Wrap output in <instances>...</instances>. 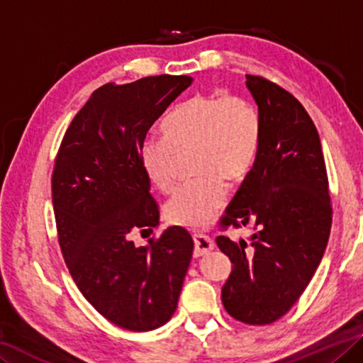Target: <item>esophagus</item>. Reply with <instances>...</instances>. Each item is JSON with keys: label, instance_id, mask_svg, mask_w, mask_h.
<instances>
[{"label": "esophagus", "instance_id": "1", "mask_svg": "<svg viewBox=\"0 0 363 363\" xmlns=\"http://www.w3.org/2000/svg\"><path fill=\"white\" fill-rule=\"evenodd\" d=\"M194 244H195V250H194L195 257L206 255L208 252L215 249V242H213V239L205 234H194Z\"/></svg>", "mask_w": 363, "mask_h": 363}]
</instances>
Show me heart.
<instances>
[{
  "label": "heart",
  "instance_id": "b5f03b06",
  "mask_svg": "<svg viewBox=\"0 0 363 363\" xmlns=\"http://www.w3.org/2000/svg\"><path fill=\"white\" fill-rule=\"evenodd\" d=\"M163 139H148L139 148L147 181L163 194L176 187L177 155L194 150L192 171L199 174L174 194L166 218L177 226L199 229L211 223L224 203V181L249 174L260 145L257 109L240 96L199 94L177 106L161 123Z\"/></svg>",
  "mask_w": 363,
  "mask_h": 363
}]
</instances>
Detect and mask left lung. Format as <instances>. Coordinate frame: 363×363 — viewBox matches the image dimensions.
I'll return each mask as SVG.
<instances>
[{
	"label": "left lung",
	"instance_id": "obj_1",
	"mask_svg": "<svg viewBox=\"0 0 363 363\" xmlns=\"http://www.w3.org/2000/svg\"><path fill=\"white\" fill-rule=\"evenodd\" d=\"M262 123L255 163L221 218L250 226V240L218 235L233 272L221 289L226 312L247 325L281 318L323 258L331 203L318 130L297 99L269 80L245 76Z\"/></svg>",
	"mask_w": 363,
	"mask_h": 363
}]
</instances>
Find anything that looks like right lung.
<instances>
[{"mask_svg":"<svg viewBox=\"0 0 363 363\" xmlns=\"http://www.w3.org/2000/svg\"><path fill=\"white\" fill-rule=\"evenodd\" d=\"M194 82L157 76L95 90L69 125L51 177L62 257L84 297L119 328L163 326L192 260L194 240L171 226L137 247L132 229L158 226L139 148L161 114Z\"/></svg>","mask_w":363,"mask_h":363,"instance_id":"1","label":"right lung"}]
</instances>
